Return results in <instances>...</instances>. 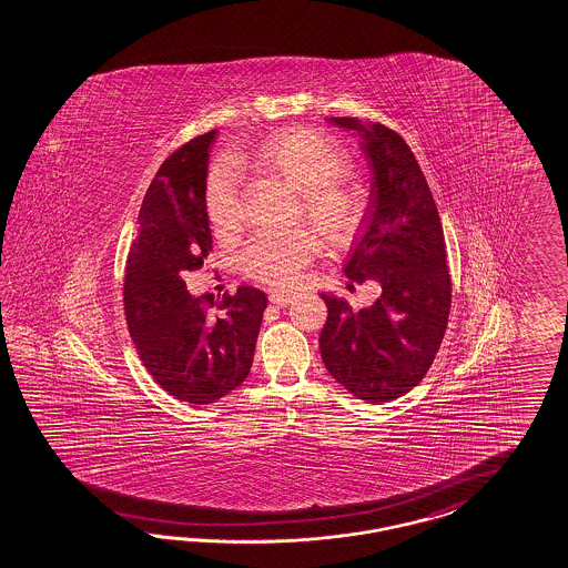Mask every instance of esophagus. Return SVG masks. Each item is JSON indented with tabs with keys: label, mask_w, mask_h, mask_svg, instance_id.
<instances>
[{
	"label": "esophagus",
	"mask_w": 568,
	"mask_h": 568,
	"mask_svg": "<svg viewBox=\"0 0 568 568\" xmlns=\"http://www.w3.org/2000/svg\"><path fill=\"white\" fill-rule=\"evenodd\" d=\"M268 300H271V304H275V306L278 307L290 306L293 300H295V295H293V293L278 292V290H273L271 295H268Z\"/></svg>",
	"instance_id": "1"
}]
</instances>
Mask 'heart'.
I'll return each mask as SVG.
<instances>
[{
  "label": "heart",
  "instance_id": "heart-1",
  "mask_svg": "<svg viewBox=\"0 0 568 568\" xmlns=\"http://www.w3.org/2000/svg\"><path fill=\"white\" fill-rule=\"evenodd\" d=\"M258 168L281 178L302 194V211L326 242H345L359 221V200L341 184L345 156L331 140L312 130H283L254 153ZM240 171L230 159L219 161L206 182L204 204L219 235L240 221ZM318 245L307 231H261L242 250V266L252 278L275 285L297 281Z\"/></svg>",
  "mask_w": 568,
  "mask_h": 568
}]
</instances>
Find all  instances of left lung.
Masks as SVG:
<instances>
[{
    "label": "left lung",
    "mask_w": 568,
    "mask_h": 568,
    "mask_svg": "<svg viewBox=\"0 0 568 568\" xmlns=\"http://www.w3.org/2000/svg\"><path fill=\"white\" fill-rule=\"evenodd\" d=\"M349 130L372 169L369 213L345 262V275L376 278L383 295L353 312L323 293L328 316L321 355L328 374L357 399L386 403L426 376L445 337L450 275L445 233L428 182L412 149L390 128L357 118H328Z\"/></svg>",
    "instance_id": "8db88e82"
}]
</instances>
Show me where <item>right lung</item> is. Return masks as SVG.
<instances>
[{
	"instance_id": "add662e5",
	"label": "right lung",
	"mask_w": 568,
	"mask_h": 568,
	"mask_svg": "<svg viewBox=\"0 0 568 568\" xmlns=\"http://www.w3.org/2000/svg\"><path fill=\"white\" fill-rule=\"evenodd\" d=\"M215 134L190 140L156 171L123 278L125 321L144 368L192 405L215 403L244 383L266 307L256 287L194 297L182 278L213 250L204 192Z\"/></svg>"
}]
</instances>
